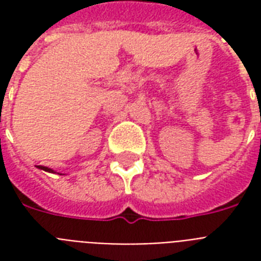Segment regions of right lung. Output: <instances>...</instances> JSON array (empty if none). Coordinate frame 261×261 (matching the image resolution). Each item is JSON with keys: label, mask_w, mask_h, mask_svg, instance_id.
<instances>
[{"label": "right lung", "mask_w": 261, "mask_h": 261, "mask_svg": "<svg viewBox=\"0 0 261 261\" xmlns=\"http://www.w3.org/2000/svg\"><path fill=\"white\" fill-rule=\"evenodd\" d=\"M39 169H43V171H46V172H51V173H54V171L53 169H50V168H47V167H42V165H39Z\"/></svg>", "instance_id": "right-lung-1"}]
</instances>
